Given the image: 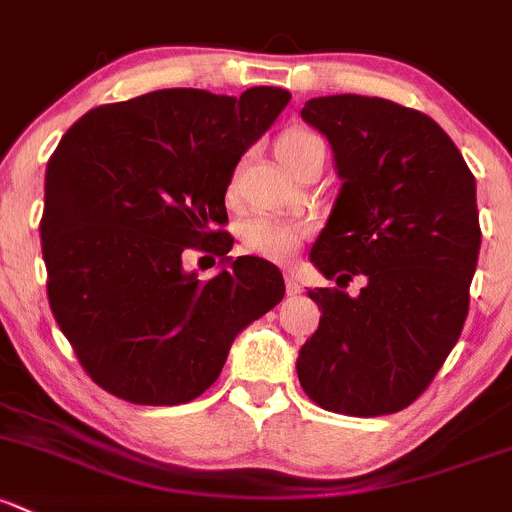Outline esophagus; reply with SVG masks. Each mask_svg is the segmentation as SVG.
I'll list each match as a JSON object with an SVG mask.
<instances>
[{"mask_svg":"<svg viewBox=\"0 0 512 512\" xmlns=\"http://www.w3.org/2000/svg\"><path fill=\"white\" fill-rule=\"evenodd\" d=\"M284 287H287V297H297L301 292V284L294 274H287V277H284Z\"/></svg>","mask_w":512,"mask_h":512,"instance_id":"34e87169","label":"esophagus"}]
</instances>
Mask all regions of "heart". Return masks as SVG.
Returning <instances> with one entry per match:
<instances>
[{"instance_id": "1", "label": "heart", "mask_w": 512, "mask_h": 512, "mask_svg": "<svg viewBox=\"0 0 512 512\" xmlns=\"http://www.w3.org/2000/svg\"><path fill=\"white\" fill-rule=\"evenodd\" d=\"M277 157L284 164V169L292 171L294 166L301 164L304 159L311 157H326L324 139L316 132L304 127H292L277 139ZM309 230L304 225L282 223V220L272 218H257L245 225L242 230V240L257 255L267 257L274 262H287L289 257L297 252V247L304 242Z\"/></svg>"}]
</instances>
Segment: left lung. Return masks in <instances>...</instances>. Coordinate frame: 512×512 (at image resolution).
Wrapping results in <instances>:
<instances>
[{
  "mask_svg": "<svg viewBox=\"0 0 512 512\" xmlns=\"http://www.w3.org/2000/svg\"><path fill=\"white\" fill-rule=\"evenodd\" d=\"M301 120L328 139L341 179L311 247L326 279L363 274L358 297L311 289L321 321L297 375L328 412L412 405L456 346L481 250L476 179L432 117L383 98L326 95Z\"/></svg>",
  "mask_w": 512,
  "mask_h": 512,
  "instance_id": "obj_1",
  "label": "left lung"
}]
</instances>
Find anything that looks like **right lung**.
<instances>
[{"label": "right lung", "mask_w": 512, "mask_h": 512, "mask_svg": "<svg viewBox=\"0 0 512 512\" xmlns=\"http://www.w3.org/2000/svg\"><path fill=\"white\" fill-rule=\"evenodd\" d=\"M169 88L85 112L46 166L41 250L48 304L85 373L134 405H181L218 380L235 336L284 297L262 257H228L225 191L287 107ZM220 239L224 270L186 273V246Z\"/></svg>", "instance_id": "right-lung-1"}]
</instances>
